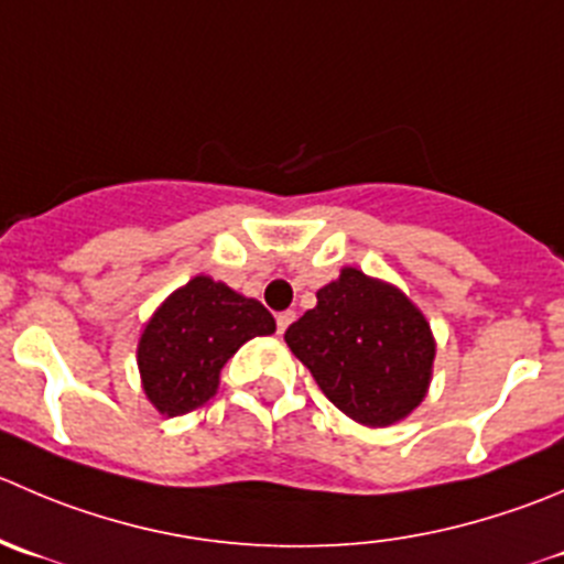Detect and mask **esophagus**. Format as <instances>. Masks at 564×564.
I'll list each match as a JSON object with an SVG mask.
<instances>
[{"label": "esophagus", "instance_id": "obj_1", "mask_svg": "<svg viewBox=\"0 0 564 564\" xmlns=\"http://www.w3.org/2000/svg\"><path fill=\"white\" fill-rule=\"evenodd\" d=\"M294 322V311H281V314L275 316V325H278V333H283L286 330L289 325H292Z\"/></svg>", "mask_w": 564, "mask_h": 564}]
</instances>
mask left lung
Wrapping results in <instances>:
<instances>
[{
  "label": "left lung",
  "mask_w": 564,
  "mask_h": 564,
  "mask_svg": "<svg viewBox=\"0 0 564 564\" xmlns=\"http://www.w3.org/2000/svg\"><path fill=\"white\" fill-rule=\"evenodd\" d=\"M283 338L322 393L360 424L388 427L427 393L435 358L427 319L399 289L352 267L316 292V308Z\"/></svg>",
  "instance_id": "8db88e82"
}]
</instances>
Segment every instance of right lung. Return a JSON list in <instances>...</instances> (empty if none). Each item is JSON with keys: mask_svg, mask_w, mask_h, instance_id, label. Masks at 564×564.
Instances as JSON below:
<instances>
[{"mask_svg": "<svg viewBox=\"0 0 564 564\" xmlns=\"http://www.w3.org/2000/svg\"><path fill=\"white\" fill-rule=\"evenodd\" d=\"M275 319L226 283L198 275L162 303L145 325L137 364L154 408L182 415L217 391L226 360L253 336H270Z\"/></svg>", "mask_w": 564, "mask_h": 564, "instance_id": "right-lung-1", "label": "right lung"}]
</instances>
